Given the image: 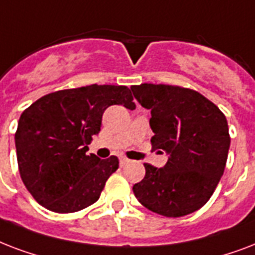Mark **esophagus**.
Returning a JSON list of instances; mask_svg holds the SVG:
<instances>
[{"mask_svg": "<svg viewBox=\"0 0 255 255\" xmlns=\"http://www.w3.org/2000/svg\"><path fill=\"white\" fill-rule=\"evenodd\" d=\"M128 162H129V159L126 158V157H124V155H121V157H120V165H121V166L126 165Z\"/></svg>", "mask_w": 255, "mask_h": 255, "instance_id": "esophagus-1", "label": "esophagus"}]
</instances>
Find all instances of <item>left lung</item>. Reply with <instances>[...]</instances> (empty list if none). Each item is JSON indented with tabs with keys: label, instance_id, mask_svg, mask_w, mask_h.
<instances>
[{
	"label": "left lung",
	"instance_id": "1",
	"mask_svg": "<svg viewBox=\"0 0 255 255\" xmlns=\"http://www.w3.org/2000/svg\"><path fill=\"white\" fill-rule=\"evenodd\" d=\"M135 100L151 110V145L169 154L166 165L143 163L135 198L151 212L183 217L208 202L224 174L230 135L225 114L193 89L174 85L131 86Z\"/></svg>",
	"mask_w": 255,
	"mask_h": 255
}]
</instances>
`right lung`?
Returning <instances> with one entry per match:
<instances>
[{"label": "right lung", "mask_w": 255, "mask_h": 255, "mask_svg": "<svg viewBox=\"0 0 255 255\" xmlns=\"http://www.w3.org/2000/svg\"><path fill=\"white\" fill-rule=\"evenodd\" d=\"M135 108L128 86L89 85L50 93L23 110L14 141L18 170L33 198L54 213H74L98 201L120 166L112 155L88 154L109 106Z\"/></svg>", "instance_id": "obj_1"}]
</instances>
